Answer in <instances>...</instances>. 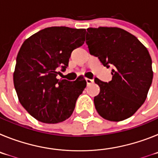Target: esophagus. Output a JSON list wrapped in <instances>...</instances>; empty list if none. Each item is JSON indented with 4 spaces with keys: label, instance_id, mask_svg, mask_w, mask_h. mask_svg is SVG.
<instances>
[{
    "label": "esophagus",
    "instance_id": "34e87169",
    "mask_svg": "<svg viewBox=\"0 0 158 158\" xmlns=\"http://www.w3.org/2000/svg\"><path fill=\"white\" fill-rule=\"evenodd\" d=\"M85 80H86V82H87L88 85L93 83V82L94 81H93V79H89V78H85Z\"/></svg>",
    "mask_w": 158,
    "mask_h": 158
}]
</instances>
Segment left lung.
<instances>
[{
    "label": "left lung",
    "mask_w": 158,
    "mask_h": 158,
    "mask_svg": "<svg viewBox=\"0 0 158 158\" xmlns=\"http://www.w3.org/2000/svg\"><path fill=\"white\" fill-rule=\"evenodd\" d=\"M86 44L90 54L104 66L112 67V79L100 86L94 104L99 115L109 121H122L143 104L153 81L149 51L135 35L118 27L88 28Z\"/></svg>",
    "instance_id": "8db88e82"
}]
</instances>
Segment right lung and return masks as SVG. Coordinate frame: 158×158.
Masks as SVG:
<instances>
[{"label":"right lung","mask_w":158,"mask_h":158,"mask_svg":"<svg viewBox=\"0 0 158 158\" xmlns=\"http://www.w3.org/2000/svg\"><path fill=\"white\" fill-rule=\"evenodd\" d=\"M85 29L51 27L25 40L16 58L13 82L20 104L31 116L45 123H58L71 116L86 81L58 79L71 53L85 43Z\"/></svg>","instance_id":"1"}]
</instances>
